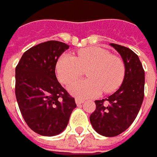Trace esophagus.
<instances>
[{"mask_svg": "<svg viewBox=\"0 0 157 157\" xmlns=\"http://www.w3.org/2000/svg\"><path fill=\"white\" fill-rule=\"evenodd\" d=\"M75 102H76V104H77V105H81V104H83V103H84V100L79 99V98H76V99H75Z\"/></svg>", "mask_w": 157, "mask_h": 157, "instance_id": "1", "label": "esophagus"}]
</instances>
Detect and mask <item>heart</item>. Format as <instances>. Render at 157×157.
I'll return each mask as SVG.
<instances>
[{
    "mask_svg": "<svg viewBox=\"0 0 157 157\" xmlns=\"http://www.w3.org/2000/svg\"><path fill=\"white\" fill-rule=\"evenodd\" d=\"M87 71V79H81L69 86V91L78 98H89L99 95L104 90L111 93L122 83L125 66L117 55H113L105 48L92 46L78 52L76 57L63 54L56 64L59 80L70 84Z\"/></svg>",
    "mask_w": 157,
    "mask_h": 157,
    "instance_id": "1",
    "label": "heart"
}]
</instances>
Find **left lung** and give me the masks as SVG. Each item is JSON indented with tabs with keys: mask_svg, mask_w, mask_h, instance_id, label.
<instances>
[{
	"mask_svg": "<svg viewBox=\"0 0 157 157\" xmlns=\"http://www.w3.org/2000/svg\"><path fill=\"white\" fill-rule=\"evenodd\" d=\"M120 53L125 66L122 84L108 98L95 101L90 122L105 137H115L125 131L136 119L144 99L145 71L139 56L129 48L110 44Z\"/></svg>",
	"mask_w": 157,
	"mask_h": 157,
	"instance_id": "left-lung-1",
	"label": "left lung"
}]
</instances>
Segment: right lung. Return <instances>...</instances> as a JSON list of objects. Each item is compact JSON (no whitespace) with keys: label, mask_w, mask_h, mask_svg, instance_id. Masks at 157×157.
Segmentation results:
<instances>
[{"label":"right lung","mask_w":157,"mask_h":157,"mask_svg":"<svg viewBox=\"0 0 157 157\" xmlns=\"http://www.w3.org/2000/svg\"><path fill=\"white\" fill-rule=\"evenodd\" d=\"M69 47L59 41L39 44L24 52L15 70L20 113L28 127L42 136L62 133L77 107L55 75L57 61Z\"/></svg>","instance_id":"right-lung-1"}]
</instances>
